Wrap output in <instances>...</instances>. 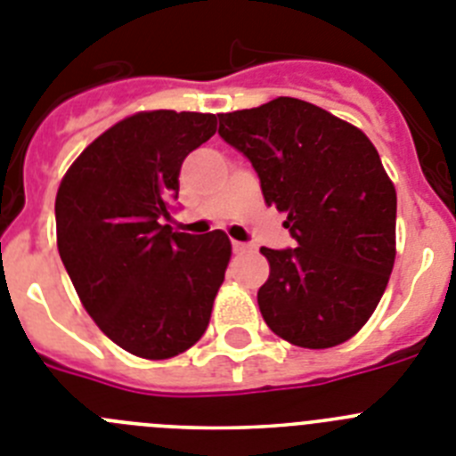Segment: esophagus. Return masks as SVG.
<instances>
[{"instance_id": "1", "label": "esophagus", "mask_w": 456, "mask_h": 456, "mask_svg": "<svg viewBox=\"0 0 456 456\" xmlns=\"http://www.w3.org/2000/svg\"><path fill=\"white\" fill-rule=\"evenodd\" d=\"M248 244H244V241H232V251L235 253H247L248 251Z\"/></svg>"}]
</instances>
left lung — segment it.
<instances>
[{"label":"left lung","instance_id":"left-lung-1","mask_svg":"<svg viewBox=\"0 0 456 456\" xmlns=\"http://www.w3.org/2000/svg\"><path fill=\"white\" fill-rule=\"evenodd\" d=\"M219 136L247 157L265 203L285 212L297 248H267L257 305L297 347L349 340L377 308L395 263L397 193L363 132L315 104L276 98L219 114Z\"/></svg>","mask_w":456,"mask_h":456}]
</instances>
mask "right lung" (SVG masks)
<instances>
[{
	"mask_svg": "<svg viewBox=\"0 0 456 456\" xmlns=\"http://www.w3.org/2000/svg\"><path fill=\"white\" fill-rule=\"evenodd\" d=\"M215 132V114L141 111L93 141L56 191L63 267L100 331L134 356H178L209 324L231 240L162 219H171L184 157Z\"/></svg>",
	"mask_w": 456,
	"mask_h": 456,
	"instance_id": "obj_1",
	"label": "right lung"
}]
</instances>
